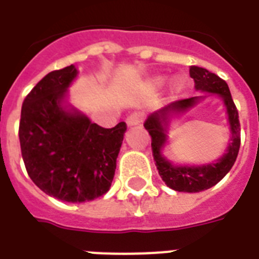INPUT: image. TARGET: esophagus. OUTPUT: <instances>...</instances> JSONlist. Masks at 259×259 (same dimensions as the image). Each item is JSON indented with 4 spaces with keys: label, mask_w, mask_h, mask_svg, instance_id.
I'll return each instance as SVG.
<instances>
[{
    "label": "esophagus",
    "mask_w": 259,
    "mask_h": 259,
    "mask_svg": "<svg viewBox=\"0 0 259 259\" xmlns=\"http://www.w3.org/2000/svg\"><path fill=\"white\" fill-rule=\"evenodd\" d=\"M141 121H142V117L137 113L130 114L129 117L126 118V123H127V126H137L141 123Z\"/></svg>",
    "instance_id": "obj_1"
}]
</instances>
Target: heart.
<instances>
[{
    "instance_id": "1",
    "label": "heart",
    "mask_w": 259,
    "mask_h": 259,
    "mask_svg": "<svg viewBox=\"0 0 259 259\" xmlns=\"http://www.w3.org/2000/svg\"><path fill=\"white\" fill-rule=\"evenodd\" d=\"M165 83V76H162V75H157V76H153V78L149 80V84L150 87H153V89H160ZM184 86V82L181 80L180 78H176L175 80L172 82V90L173 91H180Z\"/></svg>"
}]
</instances>
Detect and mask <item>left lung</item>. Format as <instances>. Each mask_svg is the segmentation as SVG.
I'll use <instances>...</instances> for the list:
<instances>
[{"label": "left lung", "mask_w": 259, "mask_h": 259, "mask_svg": "<svg viewBox=\"0 0 259 259\" xmlns=\"http://www.w3.org/2000/svg\"><path fill=\"white\" fill-rule=\"evenodd\" d=\"M189 75L195 82V90L204 94L173 102L170 105L154 111L148 117L144 126L152 137L153 158L162 181H165V184L175 191L195 193L217 185L233 168L234 162L237 160L238 152H239V146H241V125H239L238 110L234 105L230 89L223 79L205 68L196 66L189 68ZM209 96L219 97L225 106L230 129L228 149L224 156L215 162L206 163L200 166L173 164L165 157L162 152L163 148L169 143L167 134L170 126L181 115L186 113L205 97Z\"/></svg>", "instance_id": "left-lung-1"}]
</instances>
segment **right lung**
I'll return each instance as SVG.
<instances>
[{"instance_id": "obj_1", "label": "right lung", "mask_w": 259, "mask_h": 259, "mask_svg": "<svg viewBox=\"0 0 259 259\" xmlns=\"http://www.w3.org/2000/svg\"><path fill=\"white\" fill-rule=\"evenodd\" d=\"M79 75L71 66L47 74L24 99L20 145L26 172L47 195L67 203L103 196L111 187L125 122L93 123L68 101Z\"/></svg>"}]
</instances>
